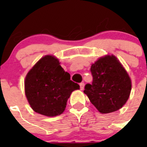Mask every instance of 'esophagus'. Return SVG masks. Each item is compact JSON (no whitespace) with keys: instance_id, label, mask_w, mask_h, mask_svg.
I'll list each match as a JSON object with an SVG mask.
<instances>
[{"instance_id":"obj_1","label":"esophagus","mask_w":147,"mask_h":147,"mask_svg":"<svg viewBox=\"0 0 147 147\" xmlns=\"http://www.w3.org/2000/svg\"><path fill=\"white\" fill-rule=\"evenodd\" d=\"M80 89H81L82 90L84 89V87H85V83H84V82H81L80 84Z\"/></svg>"}]
</instances>
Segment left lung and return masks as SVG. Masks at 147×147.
<instances>
[{
    "instance_id": "left-lung-1",
    "label": "left lung",
    "mask_w": 147,
    "mask_h": 147,
    "mask_svg": "<svg viewBox=\"0 0 147 147\" xmlns=\"http://www.w3.org/2000/svg\"><path fill=\"white\" fill-rule=\"evenodd\" d=\"M93 82L87 84L84 93L101 113L121 108L130 94L131 80L121 62L113 55L101 57L90 67Z\"/></svg>"
}]
</instances>
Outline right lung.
Segmentation results:
<instances>
[{"label":"right lung","mask_w":147,"mask_h":147,"mask_svg":"<svg viewBox=\"0 0 147 147\" xmlns=\"http://www.w3.org/2000/svg\"><path fill=\"white\" fill-rule=\"evenodd\" d=\"M80 89L77 83L59 65L54 56L46 55L28 71L25 79V93L34 111L46 116L64 112L71 93Z\"/></svg>","instance_id":"add662e5"}]
</instances>
